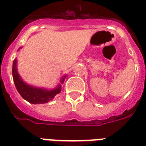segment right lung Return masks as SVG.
<instances>
[{"label":"right lung","instance_id":"add662e5","mask_svg":"<svg viewBox=\"0 0 146 146\" xmlns=\"http://www.w3.org/2000/svg\"><path fill=\"white\" fill-rule=\"evenodd\" d=\"M21 47L18 49L20 50ZM17 58H15L13 64V77L15 85L18 92L26 101L31 104H44L54 99L56 94H59L62 90V84L65 79L64 76L61 79V82L53 89H47L44 88H38L26 83L20 76L17 68Z\"/></svg>","mask_w":146,"mask_h":146}]
</instances>
